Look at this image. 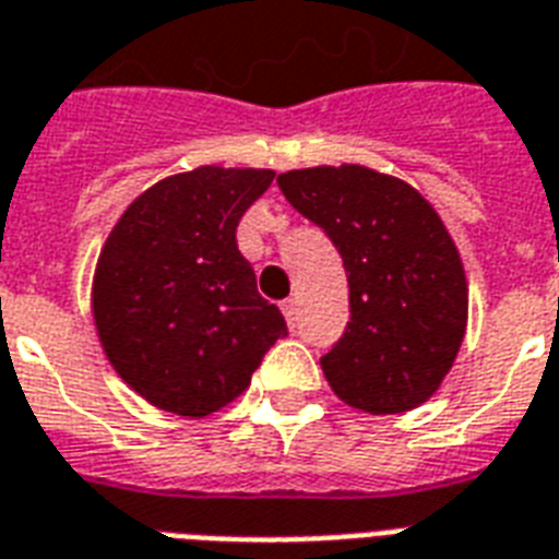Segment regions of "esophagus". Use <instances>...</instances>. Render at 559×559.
<instances>
[{
    "instance_id": "obj_1",
    "label": "esophagus",
    "mask_w": 559,
    "mask_h": 559,
    "mask_svg": "<svg viewBox=\"0 0 559 559\" xmlns=\"http://www.w3.org/2000/svg\"><path fill=\"white\" fill-rule=\"evenodd\" d=\"M281 311H284V317H287V325L296 332V325H299V305H296V299L281 301Z\"/></svg>"
}]
</instances>
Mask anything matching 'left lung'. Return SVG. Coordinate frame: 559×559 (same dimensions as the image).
I'll return each mask as SVG.
<instances>
[{"label":"left lung","instance_id":"8db88e82","mask_svg":"<svg viewBox=\"0 0 559 559\" xmlns=\"http://www.w3.org/2000/svg\"><path fill=\"white\" fill-rule=\"evenodd\" d=\"M284 198L325 230L349 281V322L322 355L343 403L400 415L436 394L468 322V284L448 227L417 189L364 165L278 175Z\"/></svg>","mask_w":559,"mask_h":559}]
</instances>
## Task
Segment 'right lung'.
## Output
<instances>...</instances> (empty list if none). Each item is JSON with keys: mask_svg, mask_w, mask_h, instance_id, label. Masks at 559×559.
I'll return each instance as SVG.
<instances>
[{"mask_svg": "<svg viewBox=\"0 0 559 559\" xmlns=\"http://www.w3.org/2000/svg\"><path fill=\"white\" fill-rule=\"evenodd\" d=\"M269 168L201 165L135 198L97 260L91 308L103 353L151 406L204 417L237 400L287 334L237 248Z\"/></svg>", "mask_w": 559, "mask_h": 559, "instance_id": "1", "label": "right lung"}]
</instances>
